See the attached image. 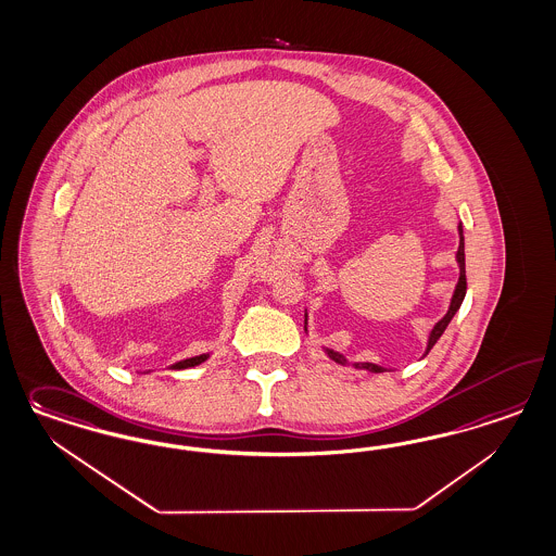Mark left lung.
Returning a JSON list of instances; mask_svg holds the SVG:
<instances>
[{"label": "left lung", "instance_id": "1", "mask_svg": "<svg viewBox=\"0 0 556 556\" xmlns=\"http://www.w3.org/2000/svg\"><path fill=\"white\" fill-rule=\"evenodd\" d=\"M458 231H460V245H458V253H456V260H458V266H460V278H458V285H456V290H454V296H452V303H450L448 313H446V317L444 319H440V321L435 323V327L431 329L430 341H428V352H430L431 348L435 345V341L442 338V333L446 331V327H448V323L452 321V317L456 315V311L460 308L463 305V301H465L466 294V271H465V237H463V225L458 227ZM426 352V354H428ZM327 354L331 356V358L336 359V362H340V364H345V359L338 352H333V350H327ZM356 368H366V370H370V372H384V368H380L377 364H370V362H364V364H356Z\"/></svg>", "mask_w": 556, "mask_h": 556}]
</instances>
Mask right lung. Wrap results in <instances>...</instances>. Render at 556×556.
I'll use <instances>...</instances> for the list:
<instances>
[{"label": "right lung", "instance_id": "1", "mask_svg": "<svg viewBox=\"0 0 556 556\" xmlns=\"http://www.w3.org/2000/svg\"><path fill=\"white\" fill-rule=\"evenodd\" d=\"M208 358L206 354H202V356H194V358L181 359L178 364H174L172 368L174 370H184V368H192V366H198L200 362H204V359Z\"/></svg>", "mask_w": 556, "mask_h": 556}]
</instances>
